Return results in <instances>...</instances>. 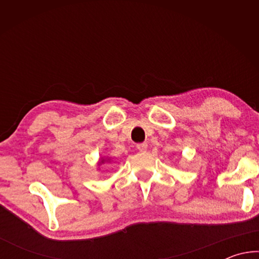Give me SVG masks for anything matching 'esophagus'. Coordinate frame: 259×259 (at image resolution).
Returning <instances> with one entry per match:
<instances>
[{
  "mask_svg": "<svg viewBox=\"0 0 259 259\" xmlns=\"http://www.w3.org/2000/svg\"><path fill=\"white\" fill-rule=\"evenodd\" d=\"M147 147H148L147 143H140V144H138V145H137L138 151H140V152H145L147 150Z\"/></svg>",
  "mask_w": 259,
  "mask_h": 259,
  "instance_id": "esophagus-1",
  "label": "esophagus"
}]
</instances>
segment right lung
<instances>
[{
    "instance_id": "right-lung-1",
    "label": "right lung",
    "mask_w": 259,
    "mask_h": 259,
    "mask_svg": "<svg viewBox=\"0 0 259 259\" xmlns=\"http://www.w3.org/2000/svg\"><path fill=\"white\" fill-rule=\"evenodd\" d=\"M105 161H109V159L108 160H106V159H102V160H100V162H99V164H102V163H104V162Z\"/></svg>"
}]
</instances>
